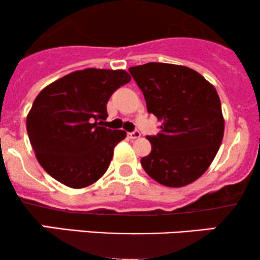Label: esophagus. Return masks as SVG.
<instances>
[{
    "label": "esophagus",
    "instance_id": "34e87169",
    "mask_svg": "<svg viewBox=\"0 0 260 260\" xmlns=\"http://www.w3.org/2000/svg\"><path fill=\"white\" fill-rule=\"evenodd\" d=\"M140 136H141V134H140L139 130H135V131H133V133L127 134V137H129V139H131V140L139 139Z\"/></svg>",
    "mask_w": 260,
    "mask_h": 260
}]
</instances>
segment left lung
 <instances>
[{"label": "left lung", "instance_id": "8db88e82", "mask_svg": "<svg viewBox=\"0 0 260 260\" xmlns=\"http://www.w3.org/2000/svg\"><path fill=\"white\" fill-rule=\"evenodd\" d=\"M145 96L148 113L161 121L147 136L151 153L141 158L145 172L168 187H182L208 169L224 136L221 103L215 87L196 70L168 63L129 69Z\"/></svg>", "mask_w": 260, "mask_h": 260}]
</instances>
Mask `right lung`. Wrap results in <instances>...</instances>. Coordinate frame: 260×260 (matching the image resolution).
<instances>
[{"mask_svg": "<svg viewBox=\"0 0 260 260\" xmlns=\"http://www.w3.org/2000/svg\"><path fill=\"white\" fill-rule=\"evenodd\" d=\"M131 80L125 70H78L46 86L34 101L26 130L41 167L72 188L92 185L108 169L124 130L100 126L107 103Z\"/></svg>", "mask_w": 260, "mask_h": 260, "instance_id": "right-lung-1", "label": "right lung"}]
</instances>
